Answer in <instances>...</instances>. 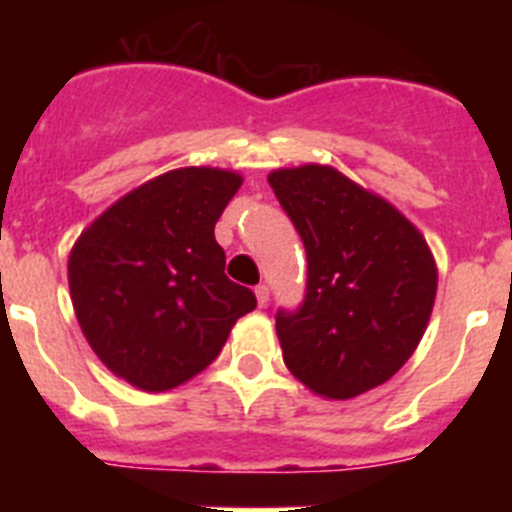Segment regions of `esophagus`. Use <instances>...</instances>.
Masks as SVG:
<instances>
[{
    "label": "esophagus",
    "mask_w": 512,
    "mask_h": 512,
    "mask_svg": "<svg viewBox=\"0 0 512 512\" xmlns=\"http://www.w3.org/2000/svg\"><path fill=\"white\" fill-rule=\"evenodd\" d=\"M256 302H259V307H266V302H269V287L266 284L256 287Z\"/></svg>",
    "instance_id": "34e87169"
}]
</instances>
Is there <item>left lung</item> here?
I'll return each instance as SVG.
<instances>
[{
    "mask_svg": "<svg viewBox=\"0 0 512 512\" xmlns=\"http://www.w3.org/2000/svg\"><path fill=\"white\" fill-rule=\"evenodd\" d=\"M269 184L307 253L305 300L277 310L284 364L328 400L374 390L413 356L431 320V248L397 207L333 166L277 169Z\"/></svg>",
    "mask_w": 512,
    "mask_h": 512,
    "instance_id": "1",
    "label": "left lung"
}]
</instances>
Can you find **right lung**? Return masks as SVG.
<instances>
[{"label":"right lung","instance_id":"add662e5","mask_svg":"<svg viewBox=\"0 0 512 512\" xmlns=\"http://www.w3.org/2000/svg\"><path fill=\"white\" fill-rule=\"evenodd\" d=\"M241 174L187 166L140 184L79 235L69 256L76 320L102 364L138 390H174L223 351L256 307L225 277L215 223Z\"/></svg>","mask_w":512,"mask_h":512}]
</instances>
